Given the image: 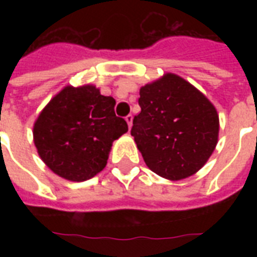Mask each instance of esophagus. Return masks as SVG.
Masks as SVG:
<instances>
[{
    "label": "esophagus",
    "instance_id": "obj_1",
    "mask_svg": "<svg viewBox=\"0 0 257 257\" xmlns=\"http://www.w3.org/2000/svg\"><path fill=\"white\" fill-rule=\"evenodd\" d=\"M125 121H126V122H128L129 129L132 128V122H133V116H132V114H128V116L125 117Z\"/></svg>",
    "mask_w": 257,
    "mask_h": 257
}]
</instances>
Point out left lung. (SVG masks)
I'll use <instances>...</instances> for the list:
<instances>
[{
    "label": "left lung",
    "instance_id": "8db88e82",
    "mask_svg": "<svg viewBox=\"0 0 257 257\" xmlns=\"http://www.w3.org/2000/svg\"><path fill=\"white\" fill-rule=\"evenodd\" d=\"M141 112L131 135L145 164L171 181L203 168L219 140V114L211 101L175 73L140 88Z\"/></svg>",
    "mask_w": 257,
    "mask_h": 257
}]
</instances>
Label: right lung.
Masks as SVG:
<instances>
[{"label": "right lung", "mask_w": 257, "mask_h": 257, "mask_svg": "<svg viewBox=\"0 0 257 257\" xmlns=\"http://www.w3.org/2000/svg\"><path fill=\"white\" fill-rule=\"evenodd\" d=\"M116 101L92 84L60 90L38 114L33 141L50 171L69 181H85L108 163L113 141L128 132L114 113Z\"/></svg>", "instance_id": "1"}]
</instances>
